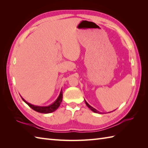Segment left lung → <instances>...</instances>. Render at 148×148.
I'll return each mask as SVG.
<instances>
[{"instance_id": "left-lung-1", "label": "left lung", "mask_w": 148, "mask_h": 148, "mask_svg": "<svg viewBox=\"0 0 148 148\" xmlns=\"http://www.w3.org/2000/svg\"><path fill=\"white\" fill-rule=\"evenodd\" d=\"M84 101H85V103H86V105L88 106V108H90L91 110H92V111H93V112H95V113H99V114H100V112H99V111H97V109H95V108H93V107H92L90 105H89L88 103V102L86 101L85 100H84Z\"/></svg>"}]
</instances>
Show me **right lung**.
I'll return each instance as SVG.
<instances>
[{"label":"right lung","mask_w":148,"mask_h":148,"mask_svg":"<svg viewBox=\"0 0 148 148\" xmlns=\"http://www.w3.org/2000/svg\"><path fill=\"white\" fill-rule=\"evenodd\" d=\"M63 93L62 91H61L60 93V95L58 97V98L56 99L55 101L52 103L51 105L47 106H35L33 104H31V103L27 102L25 100L23 99L21 97L22 100L25 102L29 106L30 108H32L34 111H36L40 113H44V114H48V113H51L55 111L56 109L58 108V107L60 105V103L62 101V98H63Z\"/></svg>","instance_id":"right-lung-1"}]
</instances>
